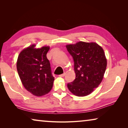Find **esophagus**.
<instances>
[{
	"mask_svg": "<svg viewBox=\"0 0 128 128\" xmlns=\"http://www.w3.org/2000/svg\"><path fill=\"white\" fill-rule=\"evenodd\" d=\"M65 75H66V73H62V74L59 75V76L60 77H64Z\"/></svg>",
	"mask_w": 128,
	"mask_h": 128,
	"instance_id": "obj_1",
	"label": "esophagus"
}]
</instances>
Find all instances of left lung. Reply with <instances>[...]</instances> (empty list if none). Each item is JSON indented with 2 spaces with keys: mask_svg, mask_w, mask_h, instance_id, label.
<instances>
[{
  "mask_svg": "<svg viewBox=\"0 0 128 128\" xmlns=\"http://www.w3.org/2000/svg\"><path fill=\"white\" fill-rule=\"evenodd\" d=\"M74 61L76 78L67 84L68 89L78 96L91 94L102 81L107 59L102 47L96 43L79 42L66 46Z\"/></svg>",
  "mask_w": 128,
  "mask_h": 128,
  "instance_id": "1",
  "label": "left lung"
}]
</instances>
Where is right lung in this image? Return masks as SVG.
Returning a JSON list of instances; mask_svg holds the SVG:
<instances>
[{"instance_id": "add662e5", "label": "right lung", "mask_w": 128, "mask_h": 128, "mask_svg": "<svg viewBox=\"0 0 128 128\" xmlns=\"http://www.w3.org/2000/svg\"><path fill=\"white\" fill-rule=\"evenodd\" d=\"M35 44L28 47L19 54L17 69L22 85L28 92L40 96L48 93L53 86L52 74L47 53L50 47L34 48Z\"/></svg>"}]
</instances>
